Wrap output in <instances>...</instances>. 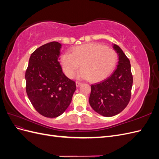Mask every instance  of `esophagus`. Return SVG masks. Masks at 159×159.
Segmentation results:
<instances>
[{"mask_svg":"<svg viewBox=\"0 0 159 159\" xmlns=\"http://www.w3.org/2000/svg\"><path fill=\"white\" fill-rule=\"evenodd\" d=\"M75 84H76V86H77V87H79V86H80V85H81V83L78 82V81H76V82H75Z\"/></svg>","mask_w":159,"mask_h":159,"instance_id":"1","label":"esophagus"}]
</instances>
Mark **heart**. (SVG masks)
<instances>
[{"mask_svg": "<svg viewBox=\"0 0 159 159\" xmlns=\"http://www.w3.org/2000/svg\"><path fill=\"white\" fill-rule=\"evenodd\" d=\"M117 61V54L112 48L99 44L88 43L76 46L71 53L61 57L62 68L67 76L74 78L79 67L78 79L89 80L93 82L106 78L113 71Z\"/></svg>", "mask_w": 159, "mask_h": 159, "instance_id": "b5f03b06", "label": "heart"}]
</instances>
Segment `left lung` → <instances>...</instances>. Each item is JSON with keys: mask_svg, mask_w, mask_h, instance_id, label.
<instances>
[{"mask_svg": "<svg viewBox=\"0 0 159 159\" xmlns=\"http://www.w3.org/2000/svg\"><path fill=\"white\" fill-rule=\"evenodd\" d=\"M113 47L118 55L117 69L108 78L91 85L89 99L92 109L104 117L115 116L127 107L133 85L129 60L119 46Z\"/></svg>", "mask_w": 159, "mask_h": 159, "instance_id": "1", "label": "left lung"}]
</instances>
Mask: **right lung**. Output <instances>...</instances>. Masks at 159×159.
Listing matches in <instances>:
<instances>
[{"mask_svg":"<svg viewBox=\"0 0 159 159\" xmlns=\"http://www.w3.org/2000/svg\"><path fill=\"white\" fill-rule=\"evenodd\" d=\"M61 48L57 42L39 47L31 54L26 71L28 97L37 111L46 117H57L63 113L76 89L75 81L62 71Z\"/></svg>","mask_w":159,"mask_h":159,"instance_id":"1","label":"right lung"}]
</instances>
